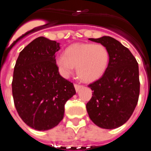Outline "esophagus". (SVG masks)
Segmentation results:
<instances>
[{
    "mask_svg": "<svg viewBox=\"0 0 151 151\" xmlns=\"http://www.w3.org/2000/svg\"><path fill=\"white\" fill-rule=\"evenodd\" d=\"M74 87H75V89H76V92H78V91L80 90V88L82 87V85H78V84H75Z\"/></svg>",
    "mask_w": 151,
    "mask_h": 151,
    "instance_id": "34e87169",
    "label": "esophagus"
}]
</instances>
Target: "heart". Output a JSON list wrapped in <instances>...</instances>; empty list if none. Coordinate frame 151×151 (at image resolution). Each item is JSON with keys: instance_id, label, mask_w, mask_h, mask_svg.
<instances>
[{"instance_id": "b5f03b06", "label": "heart", "mask_w": 151, "mask_h": 151, "mask_svg": "<svg viewBox=\"0 0 151 151\" xmlns=\"http://www.w3.org/2000/svg\"><path fill=\"white\" fill-rule=\"evenodd\" d=\"M109 60L110 53L104 45L76 43L68 47L65 55L57 56L56 64L63 76H68L76 67L78 78L91 82L104 74Z\"/></svg>"}]
</instances>
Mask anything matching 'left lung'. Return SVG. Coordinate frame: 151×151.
I'll return each mask as SVG.
<instances>
[{
    "label": "left lung",
    "mask_w": 151,
    "mask_h": 151,
    "mask_svg": "<svg viewBox=\"0 0 151 151\" xmlns=\"http://www.w3.org/2000/svg\"><path fill=\"white\" fill-rule=\"evenodd\" d=\"M89 40L104 45L110 53V60L101 78L88 85L94 92L86 109L96 125L116 129L129 120L138 104V63L130 50L115 38L104 36Z\"/></svg>",
    "instance_id": "obj_1"
}]
</instances>
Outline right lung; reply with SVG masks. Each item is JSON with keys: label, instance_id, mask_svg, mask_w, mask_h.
I'll return each instance as SVG.
<instances>
[{"label": "right lung", "instance_id": "right-lung-1", "mask_svg": "<svg viewBox=\"0 0 151 151\" xmlns=\"http://www.w3.org/2000/svg\"><path fill=\"white\" fill-rule=\"evenodd\" d=\"M60 43L38 37L19 53L13 71L12 92L19 116L29 127L53 129L63 118L66 101L76 94L56 64Z\"/></svg>", "mask_w": 151, "mask_h": 151}]
</instances>
